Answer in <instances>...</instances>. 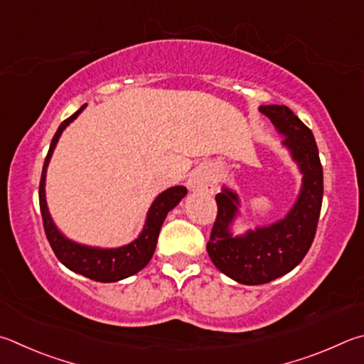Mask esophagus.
<instances>
[{
  "mask_svg": "<svg viewBox=\"0 0 364 364\" xmlns=\"http://www.w3.org/2000/svg\"><path fill=\"white\" fill-rule=\"evenodd\" d=\"M215 178L207 170H197L191 175L188 186L193 191H203V193H213L215 191Z\"/></svg>",
  "mask_w": 364,
  "mask_h": 364,
  "instance_id": "esophagus-1",
  "label": "esophagus"
}]
</instances>
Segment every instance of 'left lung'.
Instances as JSON below:
<instances>
[{
	"label": "left lung",
	"instance_id": "left-lung-1",
	"mask_svg": "<svg viewBox=\"0 0 364 364\" xmlns=\"http://www.w3.org/2000/svg\"><path fill=\"white\" fill-rule=\"evenodd\" d=\"M291 153L302 173L301 193L283 220L232 235L230 224L239 213V196L223 188L216 194L218 215L207 251L224 275L243 285H262L285 275L299 264L312 245L323 200V168L312 130L285 105L259 107Z\"/></svg>",
	"mask_w": 364,
	"mask_h": 364
}]
</instances>
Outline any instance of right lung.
Instances as JSON below:
<instances>
[{
	"instance_id": "1",
	"label": "right lung",
	"mask_w": 364,
	"mask_h": 364,
	"mask_svg": "<svg viewBox=\"0 0 364 364\" xmlns=\"http://www.w3.org/2000/svg\"><path fill=\"white\" fill-rule=\"evenodd\" d=\"M84 108L85 105H82L81 109H77L75 114L65 119L60 124V127L57 129L54 138H52L49 153L46 156L44 161L41 181H39V208H41L46 237H48V240L52 250H54L55 256L58 257V261H60L63 266H67L70 270H73V272L81 274L90 280L111 283L127 279V277L140 272V270L151 261V257L154 255L157 237H159L165 216H167L168 211L171 208H175L183 197L188 194V189L184 186H173L157 196L148 211L141 234L138 235L134 242H130L129 245L119 248H97L81 245V243H76L67 239V237L57 229L49 215L44 189L46 171H48L50 156L54 153L55 144L58 141V138H60L62 132L67 129V125L70 122L75 121Z\"/></svg>"
}]
</instances>
